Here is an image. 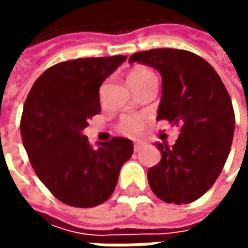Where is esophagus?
Returning <instances> with one entry per match:
<instances>
[{"mask_svg": "<svg viewBox=\"0 0 248 248\" xmlns=\"http://www.w3.org/2000/svg\"><path fill=\"white\" fill-rule=\"evenodd\" d=\"M146 146L145 142H137V143H134V151L137 153V151H140L143 147Z\"/></svg>", "mask_w": 248, "mask_h": 248, "instance_id": "34e87169", "label": "esophagus"}]
</instances>
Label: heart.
Segmentation results:
<instances>
[{
	"label": "heart",
	"mask_w": 248,
	"mask_h": 248,
	"mask_svg": "<svg viewBox=\"0 0 248 248\" xmlns=\"http://www.w3.org/2000/svg\"><path fill=\"white\" fill-rule=\"evenodd\" d=\"M149 77H154V74L149 69L137 67L134 70L130 71L127 79H129L130 85H134V83L143 81ZM143 126H145V118L142 115H140V114H124L119 119L117 129L121 134L134 137V135L140 134L143 129Z\"/></svg>",
	"instance_id": "1"
}]
</instances>
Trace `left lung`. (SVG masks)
<instances>
[{
  "label": "left lung",
  "mask_w": 248,
  "mask_h": 248,
  "mask_svg": "<svg viewBox=\"0 0 248 248\" xmlns=\"http://www.w3.org/2000/svg\"><path fill=\"white\" fill-rule=\"evenodd\" d=\"M129 62L159 71L156 119L181 126L175 145L155 143L162 158L147 172L151 190L166 203L194 202L213 186L229 156L235 129L229 92L213 66L191 51L151 49L135 53Z\"/></svg>",
  "instance_id": "obj_1"
}]
</instances>
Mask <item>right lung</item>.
Wrapping results in <instances>:
<instances>
[{"mask_svg": "<svg viewBox=\"0 0 248 248\" xmlns=\"http://www.w3.org/2000/svg\"><path fill=\"white\" fill-rule=\"evenodd\" d=\"M124 56L60 62L42 73L26 98L21 137L37 177L61 202L94 207L106 202L133 142L114 137L93 149L82 130L101 111L99 87Z\"/></svg>", "mask_w": 248, "mask_h": 248, "instance_id": "obj_1", "label": "right lung"}]
</instances>
